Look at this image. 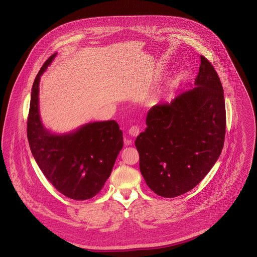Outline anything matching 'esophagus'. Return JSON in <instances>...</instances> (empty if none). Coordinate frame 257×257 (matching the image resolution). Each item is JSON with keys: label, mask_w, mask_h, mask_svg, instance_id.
Instances as JSON below:
<instances>
[{"label": "esophagus", "mask_w": 257, "mask_h": 257, "mask_svg": "<svg viewBox=\"0 0 257 257\" xmlns=\"http://www.w3.org/2000/svg\"><path fill=\"white\" fill-rule=\"evenodd\" d=\"M140 133H141V130H140V127H139L138 125H133V126L128 130V134H130L132 137H134V138L138 137V136L140 135Z\"/></svg>", "instance_id": "esophagus-1"}]
</instances>
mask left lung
Wrapping results in <instances>:
<instances>
[{
  "label": "left lung",
  "mask_w": 257,
  "mask_h": 257,
  "mask_svg": "<svg viewBox=\"0 0 257 257\" xmlns=\"http://www.w3.org/2000/svg\"><path fill=\"white\" fill-rule=\"evenodd\" d=\"M195 88L171 103L148 110L147 128L136 140L140 169L158 196L174 198L192 190L212 169L225 136V105L219 75L201 55Z\"/></svg>",
  "instance_id": "1"
}]
</instances>
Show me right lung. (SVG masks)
Segmentation results:
<instances>
[{"label": "right lung", "instance_id": "right-lung-1", "mask_svg": "<svg viewBox=\"0 0 257 257\" xmlns=\"http://www.w3.org/2000/svg\"><path fill=\"white\" fill-rule=\"evenodd\" d=\"M55 56L44 62L33 85L28 140L37 165L54 188L70 199L88 200L110 177L123 145L122 133L115 120L90 122L68 135H53L44 128L39 116L38 86L40 76Z\"/></svg>", "mask_w": 257, "mask_h": 257}]
</instances>
